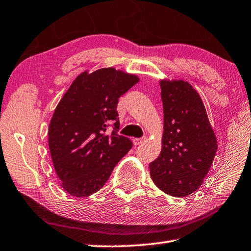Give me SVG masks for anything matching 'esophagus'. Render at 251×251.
Masks as SVG:
<instances>
[{
    "instance_id": "obj_1",
    "label": "esophagus",
    "mask_w": 251,
    "mask_h": 251,
    "mask_svg": "<svg viewBox=\"0 0 251 251\" xmlns=\"http://www.w3.org/2000/svg\"><path fill=\"white\" fill-rule=\"evenodd\" d=\"M146 142V138H141V139H133V144L136 145H141Z\"/></svg>"
}]
</instances>
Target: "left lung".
<instances>
[{
    "label": "left lung",
    "instance_id": "left-lung-1",
    "mask_svg": "<svg viewBox=\"0 0 251 251\" xmlns=\"http://www.w3.org/2000/svg\"><path fill=\"white\" fill-rule=\"evenodd\" d=\"M164 108L162 151L150 164L155 186L167 195H191L209 173L217 140L199 94L183 79H160Z\"/></svg>",
    "mask_w": 251,
    "mask_h": 251
}]
</instances>
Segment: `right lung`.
I'll use <instances>...</instances> for the list:
<instances>
[{"mask_svg":"<svg viewBox=\"0 0 251 251\" xmlns=\"http://www.w3.org/2000/svg\"><path fill=\"white\" fill-rule=\"evenodd\" d=\"M140 81L138 75L115 68L84 71L61 98L48 132L53 167L69 195L89 197L109 179L132 142L117 133V105L121 95ZM109 124L115 126L105 133Z\"/></svg>","mask_w":251,"mask_h":251,"instance_id":"add662e5","label":"right lung"}]
</instances>
